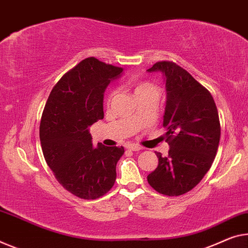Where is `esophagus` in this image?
<instances>
[{
  "label": "esophagus",
  "mask_w": 248,
  "mask_h": 248,
  "mask_svg": "<svg viewBox=\"0 0 248 248\" xmlns=\"http://www.w3.org/2000/svg\"><path fill=\"white\" fill-rule=\"evenodd\" d=\"M126 147L128 148V150L134 151V152H139V151L142 150V147L139 146V145H136V144H129V145H126Z\"/></svg>",
  "instance_id": "esophagus-1"
}]
</instances>
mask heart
<instances>
[{"label": "heart", "instance_id": "obj_1", "mask_svg": "<svg viewBox=\"0 0 248 248\" xmlns=\"http://www.w3.org/2000/svg\"><path fill=\"white\" fill-rule=\"evenodd\" d=\"M157 91V89L153 85L151 84V83L148 82H139L137 84H135V89H134V93L135 95H139L140 93H144V92H147V91ZM114 96H115V91H111V92L108 93V97H106V103L108 104H109V103L112 102V100L114 98Z\"/></svg>", "mask_w": 248, "mask_h": 248}]
</instances>
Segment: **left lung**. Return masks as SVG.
Segmentation results:
<instances>
[{
    "instance_id": "1",
    "label": "left lung",
    "mask_w": 248,
    "mask_h": 248,
    "mask_svg": "<svg viewBox=\"0 0 248 248\" xmlns=\"http://www.w3.org/2000/svg\"><path fill=\"white\" fill-rule=\"evenodd\" d=\"M147 71L165 75L163 126L170 147L167 156L156 152L158 165L147 181L159 194L180 196L195 187L214 162L220 139L218 112L209 91L176 63L161 61Z\"/></svg>"
}]
</instances>
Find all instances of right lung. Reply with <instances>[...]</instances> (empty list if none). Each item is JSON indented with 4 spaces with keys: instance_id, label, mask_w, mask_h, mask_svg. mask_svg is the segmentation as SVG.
I'll use <instances>...</instances> for the list:
<instances>
[{
    "instance_id": "add662e5",
    "label": "right lung",
    "mask_w": 248,
    "mask_h": 248,
    "mask_svg": "<svg viewBox=\"0 0 248 248\" xmlns=\"http://www.w3.org/2000/svg\"><path fill=\"white\" fill-rule=\"evenodd\" d=\"M123 68L87 58L53 87L42 114L40 140L45 161L73 195L96 200L113 187L123 147H93L89 127L104 117L103 93Z\"/></svg>"
}]
</instances>
